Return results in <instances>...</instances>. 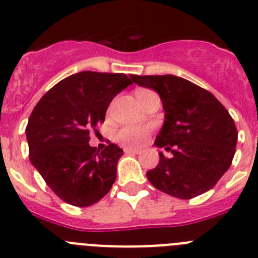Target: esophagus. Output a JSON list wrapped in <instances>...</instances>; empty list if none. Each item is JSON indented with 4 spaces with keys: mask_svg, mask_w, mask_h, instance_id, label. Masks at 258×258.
Segmentation results:
<instances>
[{
    "mask_svg": "<svg viewBox=\"0 0 258 258\" xmlns=\"http://www.w3.org/2000/svg\"><path fill=\"white\" fill-rule=\"evenodd\" d=\"M124 152H126L127 154L128 153H135V154H139L140 153V149H136V148H126V149H124Z\"/></svg>",
    "mask_w": 258,
    "mask_h": 258,
    "instance_id": "obj_1",
    "label": "esophagus"
}]
</instances>
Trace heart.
<instances>
[{
  "label": "heart",
  "mask_w": 258,
  "mask_h": 258,
  "mask_svg": "<svg viewBox=\"0 0 258 258\" xmlns=\"http://www.w3.org/2000/svg\"><path fill=\"white\" fill-rule=\"evenodd\" d=\"M149 130L145 127H123L116 134V140L124 145L142 144L147 139Z\"/></svg>",
  "instance_id": "b5f03b06"
}]
</instances>
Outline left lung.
<instances>
[{
  "instance_id": "left-lung-1",
  "label": "left lung",
  "mask_w": 258,
  "mask_h": 258,
  "mask_svg": "<svg viewBox=\"0 0 258 258\" xmlns=\"http://www.w3.org/2000/svg\"><path fill=\"white\" fill-rule=\"evenodd\" d=\"M140 87L161 97L165 122L154 145L171 153H160V162L147 172L160 191L192 199L212 189L231 166L237 142L235 122L207 89L175 75H131Z\"/></svg>"
}]
</instances>
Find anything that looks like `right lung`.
<instances>
[{
  "mask_svg": "<svg viewBox=\"0 0 258 258\" xmlns=\"http://www.w3.org/2000/svg\"><path fill=\"white\" fill-rule=\"evenodd\" d=\"M131 84L124 74L82 71L57 83L33 109L26 128L30 161L64 203L91 207L110 191L123 151L109 144L100 152L89 145V132Z\"/></svg>",
  "mask_w": 258,
  "mask_h": 258,
  "instance_id": "obj_1",
  "label": "right lung"
}]
</instances>
